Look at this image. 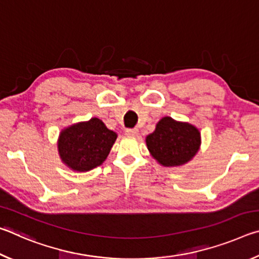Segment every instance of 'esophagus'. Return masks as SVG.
I'll return each instance as SVG.
<instances>
[{"label":"esophagus","instance_id":"1","mask_svg":"<svg viewBox=\"0 0 259 259\" xmlns=\"http://www.w3.org/2000/svg\"><path fill=\"white\" fill-rule=\"evenodd\" d=\"M125 135L128 137H135V136L138 135V129L133 128V129H125Z\"/></svg>","mask_w":259,"mask_h":259}]
</instances>
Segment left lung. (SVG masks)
<instances>
[{
    "label": "left lung",
    "instance_id": "left-lung-1",
    "mask_svg": "<svg viewBox=\"0 0 259 259\" xmlns=\"http://www.w3.org/2000/svg\"><path fill=\"white\" fill-rule=\"evenodd\" d=\"M201 144L200 131L187 122H178L164 116L155 130L146 137L151 155L163 166H179L187 163L198 153Z\"/></svg>",
    "mask_w": 259,
    "mask_h": 259
}]
</instances>
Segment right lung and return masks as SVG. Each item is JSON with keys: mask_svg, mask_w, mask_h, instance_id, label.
I'll return each mask as SVG.
<instances>
[{"mask_svg": "<svg viewBox=\"0 0 259 259\" xmlns=\"http://www.w3.org/2000/svg\"><path fill=\"white\" fill-rule=\"evenodd\" d=\"M116 137L117 135L97 117L78 122L59 135L60 159L74 171H89L106 160Z\"/></svg>", "mask_w": 259, "mask_h": 259, "instance_id": "1", "label": "right lung"}]
</instances>
